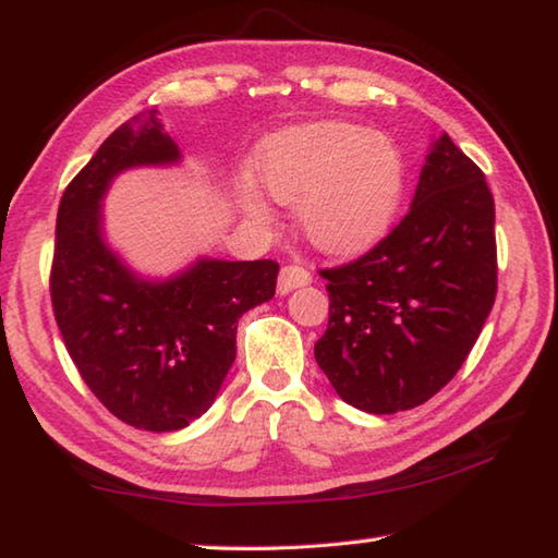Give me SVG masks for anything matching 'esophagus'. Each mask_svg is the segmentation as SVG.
<instances>
[{
    "instance_id": "obj_1",
    "label": "esophagus",
    "mask_w": 558,
    "mask_h": 558,
    "mask_svg": "<svg viewBox=\"0 0 558 558\" xmlns=\"http://www.w3.org/2000/svg\"><path fill=\"white\" fill-rule=\"evenodd\" d=\"M310 282H313V276H310L307 268L286 266L278 276V292H280V295H288V292L298 290V288H305V286H310Z\"/></svg>"
}]
</instances>
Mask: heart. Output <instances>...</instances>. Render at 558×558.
I'll use <instances>...</instances> for the list:
<instances>
[{"mask_svg": "<svg viewBox=\"0 0 558 558\" xmlns=\"http://www.w3.org/2000/svg\"><path fill=\"white\" fill-rule=\"evenodd\" d=\"M253 172L270 199L298 206L305 239L325 253H354L391 223L403 192V162L391 143L349 122H310L268 137ZM241 206L266 221L268 209L253 189Z\"/></svg>", "mask_w": 558, "mask_h": 558, "instance_id": "heart-1", "label": "heart"}]
</instances>
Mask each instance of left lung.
<instances>
[{
  "instance_id": "8db88e82",
  "label": "left lung",
  "mask_w": 558,
  "mask_h": 558,
  "mask_svg": "<svg viewBox=\"0 0 558 558\" xmlns=\"http://www.w3.org/2000/svg\"><path fill=\"white\" fill-rule=\"evenodd\" d=\"M323 278L329 323L315 359L339 399L376 415L426 403L458 374L495 305V199L483 169L442 132L403 221Z\"/></svg>"
}]
</instances>
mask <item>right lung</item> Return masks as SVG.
Listing matches in <instances>:
<instances>
[{"instance_id":"add662e5","label":"right lung","mask_w":558,"mask_h":558,"mask_svg":"<svg viewBox=\"0 0 558 558\" xmlns=\"http://www.w3.org/2000/svg\"><path fill=\"white\" fill-rule=\"evenodd\" d=\"M157 110L112 132L75 174L56 216L53 315L83 381L128 426L169 433L209 411L235 359L239 317L276 295V260L196 258L169 278L132 270L106 239L116 177L174 167Z\"/></svg>"}]
</instances>
